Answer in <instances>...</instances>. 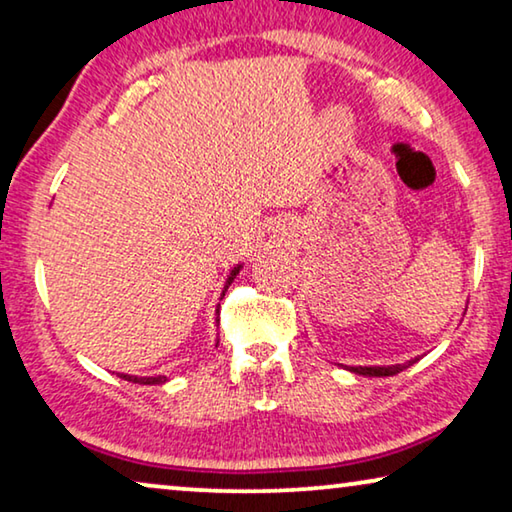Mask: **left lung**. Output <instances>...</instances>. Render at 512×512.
Returning <instances> with one entry per match:
<instances>
[{
	"mask_svg": "<svg viewBox=\"0 0 512 512\" xmlns=\"http://www.w3.org/2000/svg\"><path fill=\"white\" fill-rule=\"evenodd\" d=\"M411 363L414 361L402 363V365H388V368H349V370L356 372V375H365V377H393V375H398V372L407 370Z\"/></svg>",
	"mask_w": 512,
	"mask_h": 512,
	"instance_id": "obj_1",
	"label": "left lung"
}]
</instances>
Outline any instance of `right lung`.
Instances as JSON below:
<instances>
[{"mask_svg": "<svg viewBox=\"0 0 512 512\" xmlns=\"http://www.w3.org/2000/svg\"><path fill=\"white\" fill-rule=\"evenodd\" d=\"M236 273H239V266H236V269L232 271V276H230V280H227V287H230V282L234 280V276ZM121 379H126V381H133V384H163L165 381V377H133V375H119Z\"/></svg>", "mask_w": 512, "mask_h": 512, "instance_id": "add662e5", "label": "right lung"}]
</instances>
